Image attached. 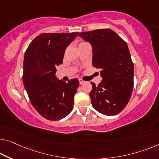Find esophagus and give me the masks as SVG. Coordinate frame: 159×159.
I'll use <instances>...</instances> for the list:
<instances>
[{"label": "esophagus", "instance_id": "esophagus-1", "mask_svg": "<svg viewBox=\"0 0 159 159\" xmlns=\"http://www.w3.org/2000/svg\"><path fill=\"white\" fill-rule=\"evenodd\" d=\"M85 83V81L84 80H82V79H79V84L81 85V84H84Z\"/></svg>", "mask_w": 159, "mask_h": 159}]
</instances>
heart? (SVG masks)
Here are the masks:
<instances>
[{"label":"heart","instance_id":"b5f03b06","mask_svg":"<svg viewBox=\"0 0 159 159\" xmlns=\"http://www.w3.org/2000/svg\"><path fill=\"white\" fill-rule=\"evenodd\" d=\"M84 43V42H82V43Z\"/></svg>","mask_w":159,"mask_h":159}]
</instances>
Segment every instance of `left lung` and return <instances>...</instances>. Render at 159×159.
<instances>
[{"label":"left lung","mask_w":159,"mask_h":159,"mask_svg":"<svg viewBox=\"0 0 159 159\" xmlns=\"http://www.w3.org/2000/svg\"><path fill=\"white\" fill-rule=\"evenodd\" d=\"M79 36L91 43L92 64L103 79L97 86L91 82L92 106L103 115H116L129 103L134 88V63L128 45L108 28L82 32Z\"/></svg>","instance_id":"obj_1"}]
</instances>
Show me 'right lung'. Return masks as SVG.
<instances>
[{"label": "right lung", "mask_w": 159, "mask_h": 159, "mask_svg": "<svg viewBox=\"0 0 159 159\" xmlns=\"http://www.w3.org/2000/svg\"><path fill=\"white\" fill-rule=\"evenodd\" d=\"M79 33L41 34L28 46L23 60V82L30 101L43 117L58 120L73 110L79 86L77 79L66 83L56 76L65 50Z\"/></svg>", "instance_id": "right-lung-1"}]
</instances>
